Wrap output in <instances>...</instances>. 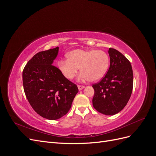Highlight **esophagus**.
<instances>
[{
    "label": "esophagus",
    "mask_w": 156,
    "mask_h": 156,
    "mask_svg": "<svg viewBox=\"0 0 156 156\" xmlns=\"http://www.w3.org/2000/svg\"><path fill=\"white\" fill-rule=\"evenodd\" d=\"M77 87H78L79 90H83V89L84 88V86H81V85H78Z\"/></svg>",
    "instance_id": "esophagus-1"
}]
</instances>
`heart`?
Here are the masks:
<instances>
[{
	"instance_id": "b5f03b06",
	"label": "heart",
	"mask_w": 156,
	"mask_h": 156,
	"mask_svg": "<svg viewBox=\"0 0 156 156\" xmlns=\"http://www.w3.org/2000/svg\"><path fill=\"white\" fill-rule=\"evenodd\" d=\"M68 59H59L57 67L59 72L68 80H72L78 73H81L78 81H97L104 77L108 66L109 58L105 51L100 49H76L67 54Z\"/></svg>"
}]
</instances>
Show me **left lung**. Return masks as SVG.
I'll list each match as a JSON object with an SVG mask.
<instances>
[{"instance_id": "8db88e82", "label": "left lung", "mask_w": 156, "mask_h": 156, "mask_svg": "<svg viewBox=\"0 0 156 156\" xmlns=\"http://www.w3.org/2000/svg\"><path fill=\"white\" fill-rule=\"evenodd\" d=\"M110 67L101 81L93 84V107L105 115L121 111L131 97L133 84V70L129 61L119 51L109 48Z\"/></svg>"}]
</instances>
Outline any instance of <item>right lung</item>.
<instances>
[{
    "label": "right lung",
    "instance_id": "1",
    "mask_svg": "<svg viewBox=\"0 0 156 156\" xmlns=\"http://www.w3.org/2000/svg\"><path fill=\"white\" fill-rule=\"evenodd\" d=\"M58 47L39 52L27 62L23 72V84L28 101L34 110L46 119L55 120L70 109L79 90L62 75L53 62Z\"/></svg>",
    "mask_w": 156,
    "mask_h": 156
}]
</instances>
